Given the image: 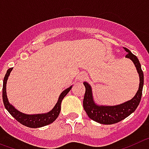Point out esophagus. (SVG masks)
Wrapping results in <instances>:
<instances>
[{"instance_id":"1","label":"esophagus","mask_w":149,"mask_h":149,"mask_svg":"<svg viewBox=\"0 0 149 149\" xmlns=\"http://www.w3.org/2000/svg\"><path fill=\"white\" fill-rule=\"evenodd\" d=\"M86 78H87V74H86V73H80V74L77 76V79H78L79 82H83V81H85V79Z\"/></svg>"}]
</instances>
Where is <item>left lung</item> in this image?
Segmentation results:
<instances>
[{"instance_id":"1","label":"left lung","mask_w":149,"mask_h":149,"mask_svg":"<svg viewBox=\"0 0 149 149\" xmlns=\"http://www.w3.org/2000/svg\"><path fill=\"white\" fill-rule=\"evenodd\" d=\"M124 49L127 52L125 58L133 61L139 76V89L136 93L135 96L131 100L116 106L99 105L94 101L91 86L87 82H83L85 87V93L83 99L84 109L91 119L102 125H112L126 118L136 110L141 100L144 84V76L141 68V64L137 57L128 49L125 47Z\"/></svg>"}]
</instances>
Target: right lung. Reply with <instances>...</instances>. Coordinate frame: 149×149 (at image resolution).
<instances>
[{
	"mask_svg": "<svg viewBox=\"0 0 149 149\" xmlns=\"http://www.w3.org/2000/svg\"><path fill=\"white\" fill-rule=\"evenodd\" d=\"M13 68H10L7 70L6 73L3 79V101L4 107L6 109L10 112V114L15 120H17L19 123L24 126L31 127V128H37V127H42L46 126V125H50L54 121L56 120L58 116H59L61 111V104L62 100L64 99V97L68 94L70 89L72 88L73 85L69 87L68 88L65 89L61 92V94L59 96L58 100L57 101L56 104L52 110L46 113H41V114H25L23 112H21L18 109L15 108L10 103L6 95V82L8 79V77L10 76L11 71Z\"/></svg>",
	"mask_w": 149,
	"mask_h": 149,
	"instance_id": "add662e5",
	"label": "right lung"
}]
</instances>
